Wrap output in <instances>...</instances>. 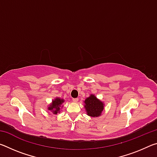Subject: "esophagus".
<instances>
[{
    "label": "esophagus",
    "instance_id": "34e87169",
    "mask_svg": "<svg viewBox=\"0 0 157 157\" xmlns=\"http://www.w3.org/2000/svg\"><path fill=\"white\" fill-rule=\"evenodd\" d=\"M73 101L74 102H78V98H73Z\"/></svg>",
    "mask_w": 157,
    "mask_h": 157
}]
</instances>
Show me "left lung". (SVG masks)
<instances>
[{"label": "left lung", "instance_id": "left-lung-1", "mask_svg": "<svg viewBox=\"0 0 157 157\" xmlns=\"http://www.w3.org/2000/svg\"><path fill=\"white\" fill-rule=\"evenodd\" d=\"M84 107L89 116L98 117L101 115L104 109V105L101 101L98 100L94 95H91V96L87 98L84 101Z\"/></svg>", "mask_w": 157, "mask_h": 157}]
</instances>
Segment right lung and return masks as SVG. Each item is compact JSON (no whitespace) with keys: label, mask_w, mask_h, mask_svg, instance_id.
<instances>
[{"label":"right lung","mask_w":157,"mask_h":157,"mask_svg":"<svg viewBox=\"0 0 157 157\" xmlns=\"http://www.w3.org/2000/svg\"><path fill=\"white\" fill-rule=\"evenodd\" d=\"M63 102H64L63 100L60 99V98H56V99L52 101V104L51 105H50V107H48V110L52 111L53 113L57 114L60 111V105H62Z\"/></svg>","instance_id":"obj_1"}]
</instances>
